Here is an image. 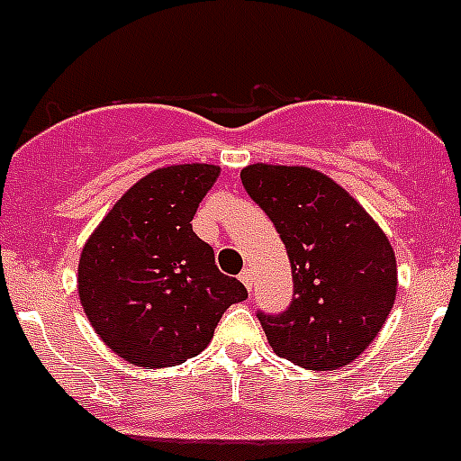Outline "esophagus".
<instances>
[{
	"label": "esophagus",
	"instance_id": "1",
	"mask_svg": "<svg viewBox=\"0 0 461 461\" xmlns=\"http://www.w3.org/2000/svg\"><path fill=\"white\" fill-rule=\"evenodd\" d=\"M240 281L244 283V285H247V290L249 293H251V285H253V276H251V272H249V269H244L242 274H240Z\"/></svg>",
	"mask_w": 461,
	"mask_h": 461
}]
</instances>
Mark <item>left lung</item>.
I'll return each mask as SVG.
<instances>
[{
	"instance_id": "8db88e82",
	"label": "left lung",
	"mask_w": 461,
	"mask_h": 461,
	"mask_svg": "<svg viewBox=\"0 0 461 461\" xmlns=\"http://www.w3.org/2000/svg\"><path fill=\"white\" fill-rule=\"evenodd\" d=\"M240 178L276 226L293 269L288 311L258 313L269 345L302 368H343L373 343L398 294L386 233L315 168L258 162Z\"/></svg>"
}]
</instances>
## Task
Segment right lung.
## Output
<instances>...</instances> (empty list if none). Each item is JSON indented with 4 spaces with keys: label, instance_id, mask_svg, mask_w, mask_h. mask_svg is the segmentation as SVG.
Masks as SVG:
<instances>
[{
    "label": "right lung",
    "instance_id": "right-lung-1",
    "mask_svg": "<svg viewBox=\"0 0 461 461\" xmlns=\"http://www.w3.org/2000/svg\"><path fill=\"white\" fill-rule=\"evenodd\" d=\"M214 164H171L143 176L104 214L79 256L77 293L93 331L139 368H168L212 340L247 288L219 272L192 230L217 183Z\"/></svg>",
    "mask_w": 461,
    "mask_h": 461
}]
</instances>
